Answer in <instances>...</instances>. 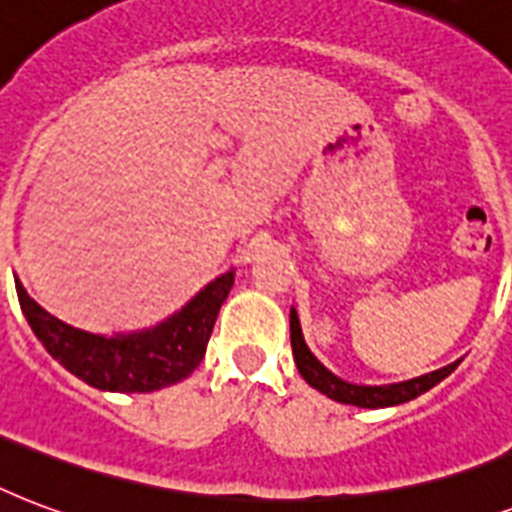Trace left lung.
<instances>
[{
	"label": "left lung",
	"mask_w": 512,
	"mask_h": 512,
	"mask_svg": "<svg viewBox=\"0 0 512 512\" xmlns=\"http://www.w3.org/2000/svg\"><path fill=\"white\" fill-rule=\"evenodd\" d=\"M291 347L293 360H296V368L304 376V382L315 387L318 392H323L326 398L336 400V403H350V406L358 408H387L408 403V400L419 398L422 392L433 390L435 384L443 382L459 366V360H454V363L438 368V371H430L425 376H414V379L395 384H352L347 379H342V376H336L334 371H328L312 355L307 342H304V334H301V323L296 310H291Z\"/></svg>",
	"instance_id": "1"
}]
</instances>
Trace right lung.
Returning <instances> with one entry per match:
<instances>
[{
    "instance_id": "1",
    "label": "right lung",
    "mask_w": 512,
    "mask_h": 512,
    "mask_svg": "<svg viewBox=\"0 0 512 512\" xmlns=\"http://www.w3.org/2000/svg\"><path fill=\"white\" fill-rule=\"evenodd\" d=\"M235 283V269L205 285L168 320L144 331L101 336L53 318L15 277L31 331L66 371L104 392H154L181 382L200 366L213 323Z\"/></svg>"
}]
</instances>
